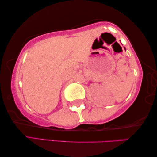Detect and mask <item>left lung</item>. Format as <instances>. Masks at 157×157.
<instances>
[{
	"instance_id": "obj_1",
	"label": "left lung",
	"mask_w": 157,
	"mask_h": 157,
	"mask_svg": "<svg viewBox=\"0 0 157 157\" xmlns=\"http://www.w3.org/2000/svg\"><path fill=\"white\" fill-rule=\"evenodd\" d=\"M124 49H125V50H126V48H125V47H124Z\"/></svg>"
}]
</instances>
